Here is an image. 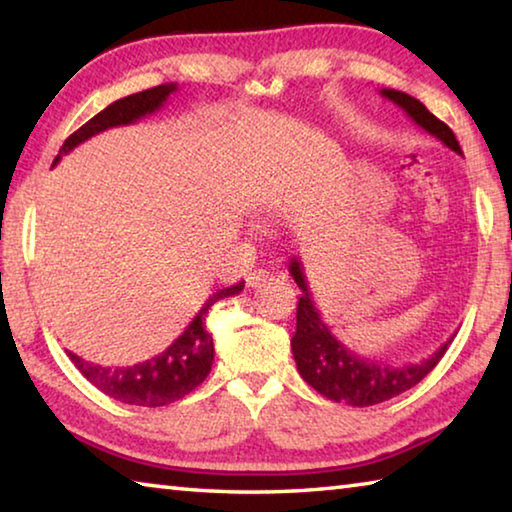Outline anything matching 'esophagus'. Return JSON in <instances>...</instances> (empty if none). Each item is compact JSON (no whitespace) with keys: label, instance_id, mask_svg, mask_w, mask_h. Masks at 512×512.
<instances>
[{"label":"esophagus","instance_id":"1","mask_svg":"<svg viewBox=\"0 0 512 512\" xmlns=\"http://www.w3.org/2000/svg\"><path fill=\"white\" fill-rule=\"evenodd\" d=\"M273 280V275L268 273V271H264V268H255V271H250L248 275H246V284L250 289H259V287H264L266 282H271Z\"/></svg>","mask_w":512,"mask_h":512}]
</instances>
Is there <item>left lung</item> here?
Wrapping results in <instances>:
<instances>
[{"instance_id":"8db88e82","label":"left lung","mask_w":512,"mask_h":512,"mask_svg":"<svg viewBox=\"0 0 512 512\" xmlns=\"http://www.w3.org/2000/svg\"><path fill=\"white\" fill-rule=\"evenodd\" d=\"M381 97H386L395 106H400L422 131H427L436 140L443 142L447 149L463 155L452 128L445 121H440L436 115H431L424 108V103L400 90H381ZM289 273L302 291L296 311V334L291 339L293 359H296L302 379L311 388H316L320 395H325L327 400L350 406H372L402 395L438 366V361L443 359L449 343L454 341L452 336L431 357L422 359L420 363H406V366H388V363L361 357V354L345 348L329 332L325 320L320 318V311L316 309L314 300H311L307 277L298 257H293L289 262Z\"/></svg>"}]
</instances>
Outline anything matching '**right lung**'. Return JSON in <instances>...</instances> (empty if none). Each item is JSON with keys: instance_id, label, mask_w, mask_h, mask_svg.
<instances>
[{"instance_id": "add662e5", "label": "right lung", "mask_w": 512, "mask_h": 512, "mask_svg": "<svg viewBox=\"0 0 512 512\" xmlns=\"http://www.w3.org/2000/svg\"><path fill=\"white\" fill-rule=\"evenodd\" d=\"M176 90V83H164L158 85V88L137 92L131 94V97L110 103L99 115H94L88 124H83L79 131L67 137L65 144L60 146L54 164H58L63 155L76 149L85 140H90V137L108 131V128L135 124V121L158 112ZM241 289H244V282H237L232 287L212 293L192 323L185 327V332L167 350L155 354L149 361L126 368H103L97 366V363L76 357L74 352H67V357L72 359L74 366L81 370V375L90 384L97 386L101 393H106L112 400L133 406H167L192 393L210 375L214 361V341L205 325L207 311L212 309L214 302L237 296Z\"/></svg>"}]
</instances>
